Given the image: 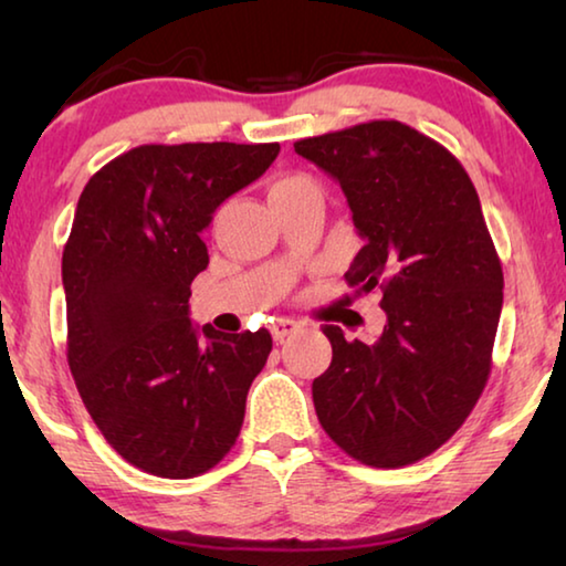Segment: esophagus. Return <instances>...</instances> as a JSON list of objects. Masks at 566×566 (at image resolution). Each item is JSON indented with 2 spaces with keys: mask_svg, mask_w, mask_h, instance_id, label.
<instances>
[{
  "mask_svg": "<svg viewBox=\"0 0 566 566\" xmlns=\"http://www.w3.org/2000/svg\"><path fill=\"white\" fill-rule=\"evenodd\" d=\"M300 329H302V324H300V322H294V319H284V317L274 319V322L270 324V332H272L274 342H284L286 337H292V334H296Z\"/></svg>",
  "mask_w": 566,
  "mask_h": 566,
  "instance_id": "34e87169",
  "label": "esophagus"
}]
</instances>
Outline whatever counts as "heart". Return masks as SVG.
<instances>
[{"instance_id":"1","label":"heart","mask_w":566,"mask_h":566,"mask_svg":"<svg viewBox=\"0 0 566 566\" xmlns=\"http://www.w3.org/2000/svg\"><path fill=\"white\" fill-rule=\"evenodd\" d=\"M306 187H317L312 179L306 177H286L274 181V187L270 189V195H276V191H292V189H306Z\"/></svg>"}]
</instances>
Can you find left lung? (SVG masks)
<instances>
[{
  "instance_id": "8db88e82",
  "label": "left lung",
  "mask_w": 566,
  "mask_h": 566,
  "mask_svg": "<svg viewBox=\"0 0 566 566\" xmlns=\"http://www.w3.org/2000/svg\"><path fill=\"white\" fill-rule=\"evenodd\" d=\"M339 181L364 247L344 274L381 292L377 342L344 339L312 381L319 424L361 464L397 469L442 447L490 379L502 264L472 179L439 142L377 119L294 142Z\"/></svg>"
}]
</instances>
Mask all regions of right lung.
Segmentation results:
<instances>
[{
    "label": "right lung",
    "instance_id": "add662e5",
    "mask_svg": "<svg viewBox=\"0 0 566 566\" xmlns=\"http://www.w3.org/2000/svg\"><path fill=\"white\" fill-rule=\"evenodd\" d=\"M276 155V142L142 145L82 191L62 254L66 361L94 424L142 472L197 476L237 442L272 334L197 327L189 296L217 207Z\"/></svg>",
    "mask_w": 566,
    "mask_h": 566
}]
</instances>
